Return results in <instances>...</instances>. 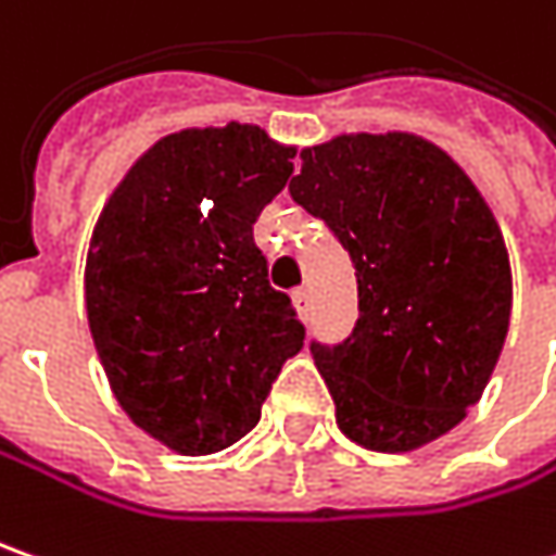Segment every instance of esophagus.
<instances>
[{"instance_id": "1", "label": "esophagus", "mask_w": 556, "mask_h": 556, "mask_svg": "<svg viewBox=\"0 0 556 556\" xmlns=\"http://www.w3.org/2000/svg\"><path fill=\"white\" fill-rule=\"evenodd\" d=\"M293 306L300 309V316H306V313H309V291H306V288L293 291Z\"/></svg>"}]
</instances>
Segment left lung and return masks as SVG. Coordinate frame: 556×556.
<instances>
[{
  "mask_svg": "<svg viewBox=\"0 0 556 556\" xmlns=\"http://www.w3.org/2000/svg\"><path fill=\"white\" fill-rule=\"evenodd\" d=\"M293 203L356 268L359 319L313 341L350 441L401 454L451 431L482 397L510 325V260L476 184L413 134H356L303 150Z\"/></svg>",
  "mask_w": 556,
  "mask_h": 556,
  "instance_id": "1",
  "label": "left lung"
}]
</instances>
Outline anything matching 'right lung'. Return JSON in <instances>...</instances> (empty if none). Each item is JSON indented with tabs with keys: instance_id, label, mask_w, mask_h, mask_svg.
<instances>
[{
	"instance_id": "add662e5",
	"label": "right lung",
	"mask_w": 556,
	"mask_h": 556,
	"mask_svg": "<svg viewBox=\"0 0 556 556\" xmlns=\"http://www.w3.org/2000/svg\"><path fill=\"white\" fill-rule=\"evenodd\" d=\"M293 150L253 125L162 137L105 203L87 256V319L134 426L184 457L260 422L306 328L268 285L253 225Z\"/></svg>"
}]
</instances>
